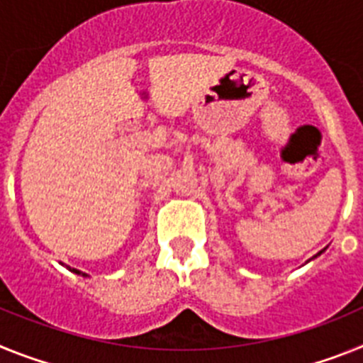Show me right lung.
Segmentation results:
<instances>
[{
  "label": "right lung",
  "mask_w": 363,
  "mask_h": 363,
  "mask_svg": "<svg viewBox=\"0 0 363 363\" xmlns=\"http://www.w3.org/2000/svg\"><path fill=\"white\" fill-rule=\"evenodd\" d=\"M69 270H71V269H69ZM74 272H77V274H80V272H78V270H74ZM84 276H86V274H84Z\"/></svg>",
  "instance_id": "add662e5"
}]
</instances>
